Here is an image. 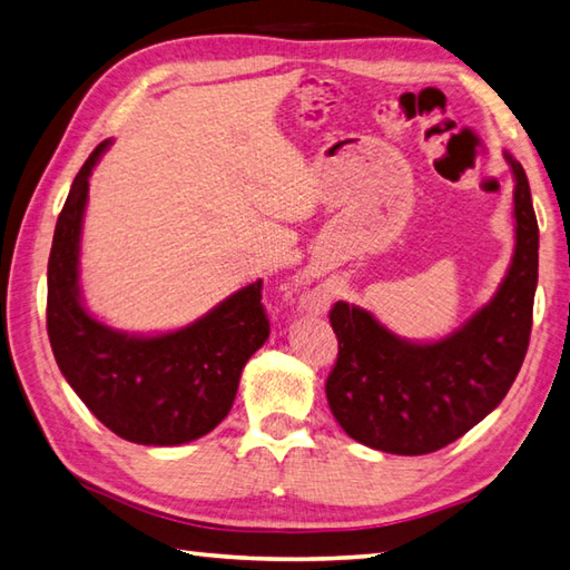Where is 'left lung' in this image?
<instances>
[{"mask_svg": "<svg viewBox=\"0 0 570 570\" xmlns=\"http://www.w3.org/2000/svg\"><path fill=\"white\" fill-rule=\"evenodd\" d=\"M512 165L517 248L490 305L433 344L399 340L371 312L336 302L340 342L324 391L344 433L393 455H428L455 443L490 415L529 350L539 281V224L524 167Z\"/></svg>", "mask_w": 570, "mask_h": 570, "instance_id": "8db88e82", "label": "left lung"}]
</instances>
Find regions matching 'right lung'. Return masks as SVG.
Listing matches in <instances>:
<instances>
[{"instance_id": "add662e5", "label": "right lung", "mask_w": 570, "mask_h": 570, "mask_svg": "<svg viewBox=\"0 0 570 570\" xmlns=\"http://www.w3.org/2000/svg\"><path fill=\"white\" fill-rule=\"evenodd\" d=\"M108 139L80 167L58 214L49 255L46 330L66 381L115 435L139 445H181L212 433L234 405L240 371L271 334L263 281L238 289L189 327L127 336L80 305L78 243L88 177Z\"/></svg>"}]
</instances>
